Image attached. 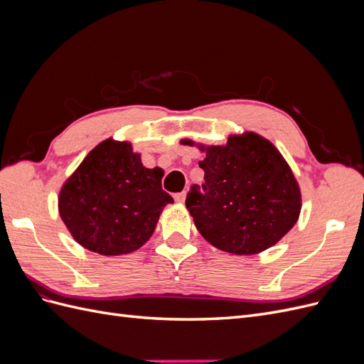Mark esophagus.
<instances>
[{"mask_svg": "<svg viewBox=\"0 0 364 364\" xmlns=\"http://www.w3.org/2000/svg\"><path fill=\"white\" fill-rule=\"evenodd\" d=\"M185 199H186V193H185V191H182V193H179V194H176V196H174V200L178 202V203H183V202H185Z\"/></svg>", "mask_w": 364, "mask_h": 364, "instance_id": "obj_1", "label": "esophagus"}]
</instances>
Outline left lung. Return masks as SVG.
Returning a JSON list of instances; mask_svg holds the SVG:
<instances>
[{
    "mask_svg": "<svg viewBox=\"0 0 364 364\" xmlns=\"http://www.w3.org/2000/svg\"><path fill=\"white\" fill-rule=\"evenodd\" d=\"M181 144L205 153L200 194L193 186L186 208L197 230L214 247L257 255L296 225L302 209L299 183L272 142L255 132L229 135L223 146L183 138Z\"/></svg>",
    "mask_w": 364,
    "mask_h": 364,
    "instance_id": "obj_1",
    "label": "left lung"
}]
</instances>
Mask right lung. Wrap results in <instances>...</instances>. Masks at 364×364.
Segmentation results:
<instances>
[{
	"label": "right lung",
	"mask_w": 364,
	"mask_h": 364,
	"mask_svg": "<svg viewBox=\"0 0 364 364\" xmlns=\"http://www.w3.org/2000/svg\"><path fill=\"white\" fill-rule=\"evenodd\" d=\"M164 171L146 168L130 141L97 144L63 182L62 222L85 249L118 257L144 246L173 197L162 190Z\"/></svg>",
	"instance_id": "right-lung-1"
}]
</instances>
